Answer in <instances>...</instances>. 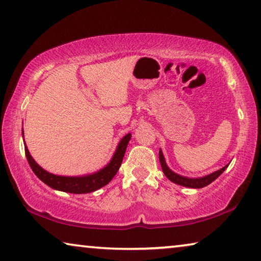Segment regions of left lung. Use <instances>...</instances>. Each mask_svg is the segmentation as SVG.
I'll return each instance as SVG.
<instances>
[{
  "label": "left lung",
  "mask_w": 261,
  "mask_h": 261,
  "mask_svg": "<svg viewBox=\"0 0 261 261\" xmlns=\"http://www.w3.org/2000/svg\"><path fill=\"white\" fill-rule=\"evenodd\" d=\"M159 159H160V163H161V168H162L163 174L167 176L168 179L171 180V182L176 183V184H178V185H182V187L192 188V189H200V188L207 187V185L211 184L212 182H213V180L218 178L219 176L222 174L228 167V165L224 166L223 168H221L220 170L215 171V173H212V174L207 175V176H204V177L189 178V177H184V176H180L178 174H175L174 171H171L169 168H168L166 160H165V156H163L161 149H160V152H159Z\"/></svg>",
  "instance_id": "8db88e82"
}]
</instances>
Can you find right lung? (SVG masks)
<instances>
[{
	"instance_id": "add662e5",
	"label": "right lung",
	"mask_w": 261,
	"mask_h": 261,
	"mask_svg": "<svg viewBox=\"0 0 261 261\" xmlns=\"http://www.w3.org/2000/svg\"><path fill=\"white\" fill-rule=\"evenodd\" d=\"M131 139V135L127 134L122 138V140L118 144L115 152L114 156L110 162L103 169L99 170L98 173H94L92 175L86 176H79V177H68V176H57L54 174H50L46 171L45 169L38 165L37 162L33 160L31 154L28 149V146L25 144V155L28 159L30 167L32 168L33 173L40 178L43 183L47 184L48 187L51 189L59 190V191L69 192V193H90L93 192L95 190L107 185L110 180L120 169L121 163L124 158V154L126 151L127 144Z\"/></svg>"
}]
</instances>
